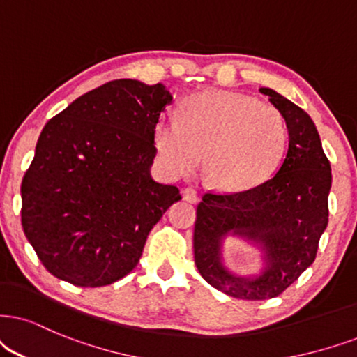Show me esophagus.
I'll return each instance as SVG.
<instances>
[{
	"instance_id": "obj_1",
	"label": "esophagus",
	"mask_w": 357,
	"mask_h": 357,
	"mask_svg": "<svg viewBox=\"0 0 357 357\" xmlns=\"http://www.w3.org/2000/svg\"><path fill=\"white\" fill-rule=\"evenodd\" d=\"M183 197H184V199H186L188 202H192V204H194V202H197V201L201 199V194L197 192L194 188H186V189H184V191H183Z\"/></svg>"
}]
</instances>
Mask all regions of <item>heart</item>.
Returning <instances> with one entry per match:
<instances>
[{
	"label": "heart",
	"instance_id": "heart-1",
	"mask_svg": "<svg viewBox=\"0 0 357 357\" xmlns=\"http://www.w3.org/2000/svg\"><path fill=\"white\" fill-rule=\"evenodd\" d=\"M288 126L270 103L224 90L194 93L179 116H163L155 130L161 163L184 174L204 156L207 178L219 189L242 192L267 181L287 150Z\"/></svg>",
	"mask_w": 357,
	"mask_h": 357
}]
</instances>
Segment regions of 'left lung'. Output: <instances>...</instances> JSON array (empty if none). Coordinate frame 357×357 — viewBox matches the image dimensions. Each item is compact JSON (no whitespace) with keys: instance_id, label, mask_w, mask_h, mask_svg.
<instances>
[{"instance_id":"left-lung-1","label":"left lung","mask_w":357,"mask_h":357,"mask_svg":"<svg viewBox=\"0 0 357 357\" xmlns=\"http://www.w3.org/2000/svg\"><path fill=\"white\" fill-rule=\"evenodd\" d=\"M285 116L288 151L268 181L242 192L207 191L196 209L194 264L209 285L238 300H268L283 293L317 259L328 225L331 166L313 120L272 89H260ZM234 230L264 243L268 270L243 280L220 264V237Z\"/></svg>"}]
</instances>
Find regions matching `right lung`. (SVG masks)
Listing matches in <instances>:
<instances>
[{
  "instance_id": "add662e5",
  "label": "right lung",
  "mask_w": 357,
  "mask_h": 357,
  "mask_svg": "<svg viewBox=\"0 0 357 357\" xmlns=\"http://www.w3.org/2000/svg\"><path fill=\"white\" fill-rule=\"evenodd\" d=\"M171 100L161 84L112 80L43 128L21 183V224L54 277L96 288L137 267L153 225L181 199L150 174Z\"/></svg>"
}]
</instances>
